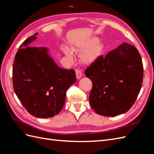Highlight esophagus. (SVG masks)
Instances as JSON below:
<instances>
[{
    "label": "esophagus",
    "mask_w": 154,
    "mask_h": 154,
    "mask_svg": "<svg viewBox=\"0 0 154 154\" xmlns=\"http://www.w3.org/2000/svg\"><path fill=\"white\" fill-rule=\"evenodd\" d=\"M75 72H76L77 79H80V78H82V71H80V69H76L75 70Z\"/></svg>",
    "instance_id": "1"
}]
</instances>
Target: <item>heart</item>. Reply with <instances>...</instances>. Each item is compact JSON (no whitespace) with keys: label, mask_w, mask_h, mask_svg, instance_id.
Wrapping results in <instances>:
<instances>
[{"label":"heart","mask_w":154,"mask_h":154,"mask_svg":"<svg viewBox=\"0 0 154 154\" xmlns=\"http://www.w3.org/2000/svg\"><path fill=\"white\" fill-rule=\"evenodd\" d=\"M102 48L103 47L101 44L98 43V40L96 38H92L77 46L74 49L78 51L84 50L80 54V61L83 63L89 65L96 61L99 57L102 51ZM63 51L70 60L72 59V53L69 48H63Z\"/></svg>","instance_id":"obj_1"}]
</instances>
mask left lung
<instances>
[{
	"instance_id": "8db88e82",
	"label": "left lung",
	"mask_w": 154,
	"mask_h": 154,
	"mask_svg": "<svg viewBox=\"0 0 154 154\" xmlns=\"http://www.w3.org/2000/svg\"><path fill=\"white\" fill-rule=\"evenodd\" d=\"M92 83L90 105L97 114L116 116L127 112L142 87V59L134 46L123 43L105 57L99 56L85 71Z\"/></svg>"
}]
</instances>
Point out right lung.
Instances as JSON below:
<instances>
[{
    "instance_id": "add662e5",
    "label": "right lung",
    "mask_w": 154,
    "mask_h": 154,
    "mask_svg": "<svg viewBox=\"0 0 154 154\" xmlns=\"http://www.w3.org/2000/svg\"><path fill=\"white\" fill-rule=\"evenodd\" d=\"M36 32L26 39L16 53L13 65V85L18 100L32 116L53 117L65 104L66 92L76 81L73 69L59 67L46 48H31Z\"/></svg>"
}]
</instances>
